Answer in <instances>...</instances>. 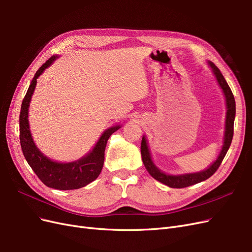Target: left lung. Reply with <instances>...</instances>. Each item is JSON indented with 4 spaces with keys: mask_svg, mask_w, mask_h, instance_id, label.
<instances>
[{
    "mask_svg": "<svg viewBox=\"0 0 252 252\" xmlns=\"http://www.w3.org/2000/svg\"><path fill=\"white\" fill-rule=\"evenodd\" d=\"M208 65L211 68V70L215 74V77L218 81L219 86L223 91V94L225 96L226 102V119H225V132H224V140H223V146L220 149L218 158L213 162L207 168L199 171V172H190V173H183V174H169L158 169L157 165L152 161L150 150L148 148V142L143 135L142 143H141V155H142V161L144 163L145 168L147 169L149 174L152 178L157 181L163 183V184L169 186L171 188H184L191 186L197 183L203 182L205 180L209 179L211 175L215 173L222 163L223 158H225L228 149L230 147V144L233 136V124H234V118H235V101L234 96L232 94V91L230 87L220 73L219 68L213 64L210 61H208Z\"/></svg>",
    "mask_w": 252,
    "mask_h": 252,
    "instance_id": "1",
    "label": "left lung"
}]
</instances>
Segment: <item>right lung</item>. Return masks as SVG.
<instances>
[{"label": "right lung", "mask_w": 252, "mask_h": 252, "mask_svg": "<svg viewBox=\"0 0 252 252\" xmlns=\"http://www.w3.org/2000/svg\"><path fill=\"white\" fill-rule=\"evenodd\" d=\"M57 59L58 56H53L46 61V63L43 64L35 72L32 83H30L21 106L20 142L23 155H24L27 163L45 185L59 190H72L88 185L89 183L98 177L103 168L106 144H107L110 135L121 128V125H114L106 129L100 139L97 140L93 150H90L87 155L77 161L68 163L57 162L42 154V151L36 147L32 131H30L28 110L36 86V79Z\"/></svg>", "instance_id": "right-lung-1"}]
</instances>
